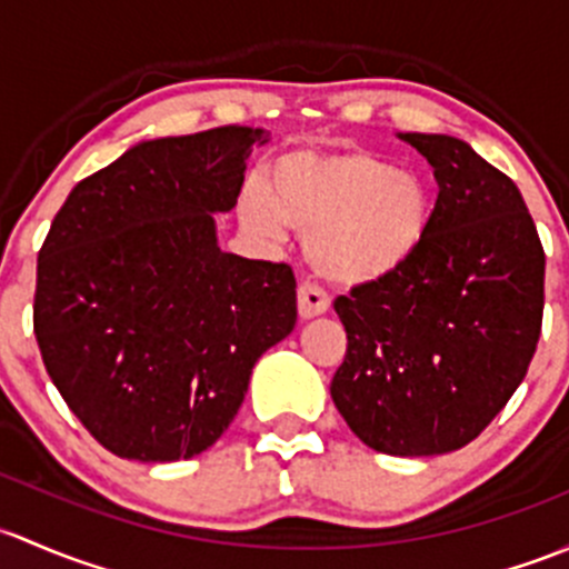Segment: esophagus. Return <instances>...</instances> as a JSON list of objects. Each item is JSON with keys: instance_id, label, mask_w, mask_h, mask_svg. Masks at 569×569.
I'll return each mask as SVG.
<instances>
[{"instance_id": "34e87169", "label": "esophagus", "mask_w": 569, "mask_h": 569, "mask_svg": "<svg viewBox=\"0 0 569 569\" xmlns=\"http://www.w3.org/2000/svg\"><path fill=\"white\" fill-rule=\"evenodd\" d=\"M328 307H331V298H328L323 287L315 282L298 284V315H301L303 320L318 318V315L328 312Z\"/></svg>"}]
</instances>
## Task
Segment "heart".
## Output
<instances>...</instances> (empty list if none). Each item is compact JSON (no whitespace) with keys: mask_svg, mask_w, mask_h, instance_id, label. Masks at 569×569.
I'll list each match as a JSON object with an SVG mask.
<instances>
[{"mask_svg":"<svg viewBox=\"0 0 569 569\" xmlns=\"http://www.w3.org/2000/svg\"><path fill=\"white\" fill-rule=\"evenodd\" d=\"M246 227L266 238L307 236V254L337 284H378L397 277L425 246L432 194L413 169H397L367 150L282 156L268 189L246 186Z\"/></svg>","mask_w":569,"mask_h":569,"instance_id":"1","label":"heart"}]
</instances>
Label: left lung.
<instances>
[{"label":"left lung","instance_id":"8db88e82","mask_svg":"<svg viewBox=\"0 0 569 569\" xmlns=\"http://www.w3.org/2000/svg\"><path fill=\"white\" fill-rule=\"evenodd\" d=\"M438 180L432 227L397 277L333 301L348 353L331 400L375 452L471 443L526 378L542 331L546 251L518 186L443 133H402Z\"/></svg>","mask_w":569,"mask_h":569}]
</instances>
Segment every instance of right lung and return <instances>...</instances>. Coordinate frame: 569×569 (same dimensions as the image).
<instances>
[{
    "mask_svg": "<svg viewBox=\"0 0 569 569\" xmlns=\"http://www.w3.org/2000/svg\"><path fill=\"white\" fill-rule=\"evenodd\" d=\"M260 139L224 126L137 144L76 183L40 246L32 323L46 372L117 458L213 447L251 367L296 326L292 268L216 243L213 213L236 208Z\"/></svg>",
    "mask_w": 569,
    "mask_h": 569,
    "instance_id": "1",
    "label": "right lung"
}]
</instances>
